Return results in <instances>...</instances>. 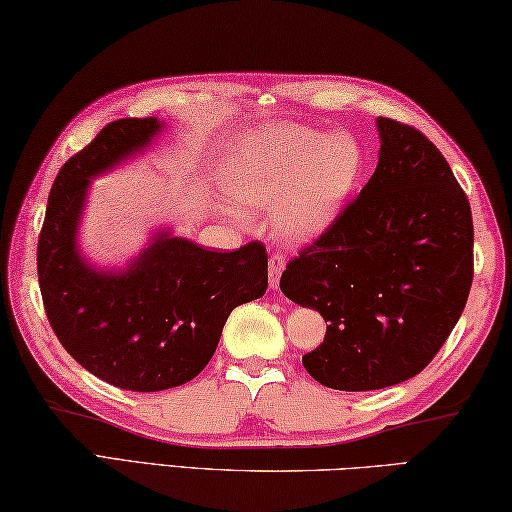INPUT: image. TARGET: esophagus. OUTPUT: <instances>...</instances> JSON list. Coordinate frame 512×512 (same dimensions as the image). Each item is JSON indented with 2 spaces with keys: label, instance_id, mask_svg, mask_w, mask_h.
Instances as JSON below:
<instances>
[{
  "label": "esophagus",
  "instance_id": "obj_1",
  "mask_svg": "<svg viewBox=\"0 0 512 512\" xmlns=\"http://www.w3.org/2000/svg\"><path fill=\"white\" fill-rule=\"evenodd\" d=\"M284 266H286V257L280 253H275V255H271V259H268V282H271V288L280 286V277L284 273Z\"/></svg>",
  "mask_w": 512,
  "mask_h": 512
}]
</instances>
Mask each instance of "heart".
I'll use <instances>...</instances> for the list:
<instances>
[{"label": "heart", "instance_id": "1", "mask_svg": "<svg viewBox=\"0 0 512 512\" xmlns=\"http://www.w3.org/2000/svg\"><path fill=\"white\" fill-rule=\"evenodd\" d=\"M365 170V152L347 132H318L300 125H268L239 136L221 167L230 215L271 212L273 235L306 246L338 224Z\"/></svg>", "mask_w": 512, "mask_h": 512}]
</instances>
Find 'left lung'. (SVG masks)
Masks as SVG:
<instances>
[{
	"label": "left lung",
	"instance_id": "8db88e82",
	"mask_svg": "<svg viewBox=\"0 0 512 512\" xmlns=\"http://www.w3.org/2000/svg\"><path fill=\"white\" fill-rule=\"evenodd\" d=\"M376 127V172L280 280L288 300L329 322L302 365L340 392L392 387L423 371L472 286V212L448 161L414 127L389 118Z\"/></svg>",
	"mask_w": 512,
	"mask_h": 512
}]
</instances>
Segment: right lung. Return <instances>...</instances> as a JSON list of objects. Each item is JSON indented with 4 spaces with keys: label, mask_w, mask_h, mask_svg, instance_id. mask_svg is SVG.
<instances>
[{
    "label": "right lung",
    "mask_w": 512,
    "mask_h": 512,
    "mask_svg": "<svg viewBox=\"0 0 512 512\" xmlns=\"http://www.w3.org/2000/svg\"><path fill=\"white\" fill-rule=\"evenodd\" d=\"M163 120L120 118L62 165L37 241L46 315L71 358L129 392H161L199 376L230 311L266 293L268 255L253 241L215 253L170 228L123 266L82 255L78 232L91 181L150 150Z\"/></svg>",
    "instance_id": "add662e5"
}]
</instances>
